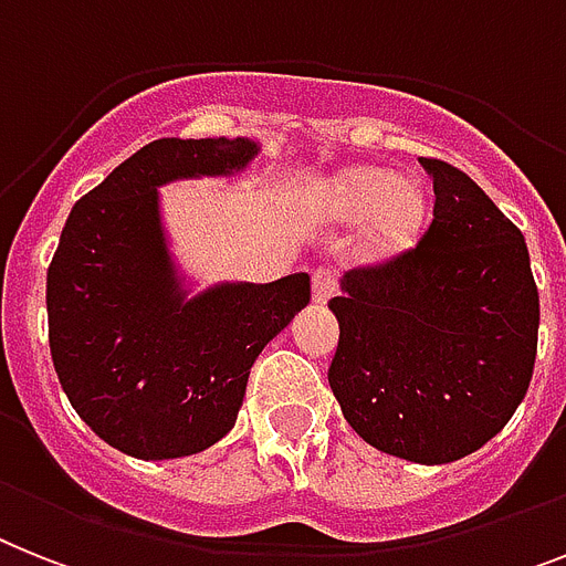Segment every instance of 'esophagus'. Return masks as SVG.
I'll use <instances>...</instances> for the list:
<instances>
[{
  "instance_id": "esophagus-1",
  "label": "esophagus",
  "mask_w": 566,
  "mask_h": 566,
  "mask_svg": "<svg viewBox=\"0 0 566 566\" xmlns=\"http://www.w3.org/2000/svg\"><path fill=\"white\" fill-rule=\"evenodd\" d=\"M333 294H335V277L326 272V269H317V272L312 274V301H315L317 306H324Z\"/></svg>"
}]
</instances>
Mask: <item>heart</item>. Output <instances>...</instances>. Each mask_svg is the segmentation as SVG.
I'll list each match as a JSON object with an SVG mask.
<instances>
[{
	"label": "heart",
	"mask_w": 566,
	"mask_h": 566,
	"mask_svg": "<svg viewBox=\"0 0 566 566\" xmlns=\"http://www.w3.org/2000/svg\"><path fill=\"white\" fill-rule=\"evenodd\" d=\"M297 205L317 226H355L349 254L358 265L396 263L417 249L428 213V196L413 176L356 165L326 172L301 190Z\"/></svg>",
	"instance_id": "obj_1"
}]
</instances>
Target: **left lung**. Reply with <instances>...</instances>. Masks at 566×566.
Here are the masks:
<instances>
[{
  "mask_svg": "<svg viewBox=\"0 0 566 566\" xmlns=\"http://www.w3.org/2000/svg\"><path fill=\"white\" fill-rule=\"evenodd\" d=\"M433 222L417 249L340 277L329 387L353 431L419 465H446L503 431L530 390L538 289L524 233L457 167L419 158Z\"/></svg>",
  "mask_w": 566,
  "mask_h": 566,
  "instance_id": "left-lung-1",
  "label": "left lung"
}]
</instances>
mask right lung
I'll return each mask as SVG.
<instances>
[{
  "instance_id": "obj_1",
  "label": "right lung",
  "mask_w": 566,
  "mask_h": 566,
  "mask_svg": "<svg viewBox=\"0 0 566 566\" xmlns=\"http://www.w3.org/2000/svg\"><path fill=\"white\" fill-rule=\"evenodd\" d=\"M256 138H158L74 205L49 265L54 370L77 417L138 460H176L237 422L256 356L310 303V274L199 289L172 251L161 188L233 179Z\"/></svg>"
}]
</instances>
